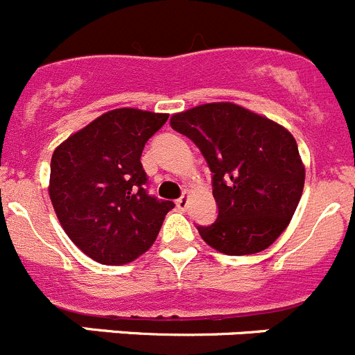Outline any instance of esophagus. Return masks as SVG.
Here are the masks:
<instances>
[{
  "label": "esophagus",
  "mask_w": 355,
  "mask_h": 355,
  "mask_svg": "<svg viewBox=\"0 0 355 355\" xmlns=\"http://www.w3.org/2000/svg\"><path fill=\"white\" fill-rule=\"evenodd\" d=\"M188 202H190V195L183 193L180 198H178V200H175V205H178V209L184 211V209L188 207Z\"/></svg>",
  "instance_id": "34e87169"
}]
</instances>
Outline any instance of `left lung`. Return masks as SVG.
Returning <instances> with one entry per match:
<instances>
[{"instance_id": "8db88e82", "label": "left lung", "mask_w": 355, "mask_h": 355, "mask_svg": "<svg viewBox=\"0 0 355 355\" xmlns=\"http://www.w3.org/2000/svg\"><path fill=\"white\" fill-rule=\"evenodd\" d=\"M212 172L218 219L198 226L205 244L230 256L265 251L288 228L305 187V165L286 127L234 103H209L171 116Z\"/></svg>"}]
</instances>
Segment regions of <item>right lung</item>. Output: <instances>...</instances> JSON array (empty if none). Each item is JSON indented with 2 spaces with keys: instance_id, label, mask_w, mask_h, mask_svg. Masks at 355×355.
I'll use <instances>...</instances> for the list:
<instances>
[{
  "instance_id": "1",
  "label": "right lung",
  "mask_w": 355,
  "mask_h": 355,
  "mask_svg": "<svg viewBox=\"0 0 355 355\" xmlns=\"http://www.w3.org/2000/svg\"><path fill=\"white\" fill-rule=\"evenodd\" d=\"M167 113L118 107L55 148L49 195L67 237L103 265H125L157 241L174 202L146 193L141 164L146 141Z\"/></svg>"
}]
</instances>
